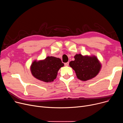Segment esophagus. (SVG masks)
<instances>
[{"mask_svg":"<svg viewBox=\"0 0 123 123\" xmlns=\"http://www.w3.org/2000/svg\"><path fill=\"white\" fill-rule=\"evenodd\" d=\"M69 62H67V63H65V64H64V65H65V66H68L69 65Z\"/></svg>","mask_w":123,"mask_h":123,"instance_id":"obj_1","label":"esophagus"}]
</instances>
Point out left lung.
Segmentation results:
<instances>
[{"instance_id": "1", "label": "left lung", "mask_w": 123, "mask_h": 123, "mask_svg": "<svg viewBox=\"0 0 123 123\" xmlns=\"http://www.w3.org/2000/svg\"><path fill=\"white\" fill-rule=\"evenodd\" d=\"M75 60L69 63V65L75 71L77 77L86 81L93 78L98 74L101 64L95 56H83L79 54L74 56Z\"/></svg>"}]
</instances>
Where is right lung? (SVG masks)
<instances>
[{
  "instance_id": "right-lung-1",
  "label": "right lung",
  "mask_w": 123,
  "mask_h": 123,
  "mask_svg": "<svg viewBox=\"0 0 123 123\" xmlns=\"http://www.w3.org/2000/svg\"><path fill=\"white\" fill-rule=\"evenodd\" d=\"M64 65L59 58L48 56L42 60L34 61L30 70L35 78L45 82H51L56 78L58 70Z\"/></svg>"
}]
</instances>
